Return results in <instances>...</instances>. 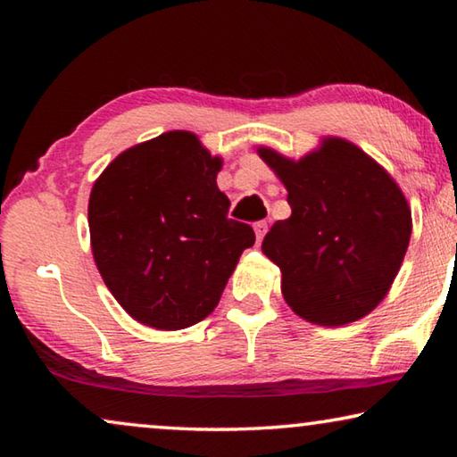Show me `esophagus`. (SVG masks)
<instances>
[{
	"mask_svg": "<svg viewBox=\"0 0 457 457\" xmlns=\"http://www.w3.org/2000/svg\"><path fill=\"white\" fill-rule=\"evenodd\" d=\"M253 231H256L258 242H262V237H264L266 231H268V223L266 221H256V223H253Z\"/></svg>",
	"mask_w": 457,
	"mask_h": 457,
	"instance_id": "1",
	"label": "esophagus"
}]
</instances>
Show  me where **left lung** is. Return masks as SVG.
Listing matches in <instances>:
<instances>
[{"label": "left lung", "mask_w": 457, "mask_h": 457, "mask_svg": "<svg viewBox=\"0 0 457 457\" xmlns=\"http://www.w3.org/2000/svg\"><path fill=\"white\" fill-rule=\"evenodd\" d=\"M258 154L280 177L292 207L262 242L282 272L286 303L320 327L367 316L389 292L411 237V210L399 185L337 137L300 161L268 146Z\"/></svg>", "instance_id": "8db88e82"}]
</instances>
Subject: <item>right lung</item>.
<instances>
[{
	"instance_id": "right-lung-1",
	"label": "right lung",
	"mask_w": 457,
	"mask_h": 457,
	"mask_svg": "<svg viewBox=\"0 0 457 457\" xmlns=\"http://www.w3.org/2000/svg\"><path fill=\"white\" fill-rule=\"evenodd\" d=\"M221 159L187 130H171L120 153L88 201L100 276L135 320L179 330L218 306L231 272L256 236L228 218Z\"/></svg>"
}]
</instances>
